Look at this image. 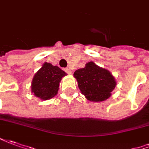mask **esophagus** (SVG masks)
Here are the masks:
<instances>
[{"instance_id": "obj_1", "label": "esophagus", "mask_w": 149, "mask_h": 149, "mask_svg": "<svg viewBox=\"0 0 149 149\" xmlns=\"http://www.w3.org/2000/svg\"><path fill=\"white\" fill-rule=\"evenodd\" d=\"M64 70H65L67 74H72V71H71L69 68H66V69H64Z\"/></svg>"}]
</instances>
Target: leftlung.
Returning a JSON list of instances; mask_svg holds the SVG:
<instances>
[{"mask_svg":"<svg viewBox=\"0 0 149 149\" xmlns=\"http://www.w3.org/2000/svg\"><path fill=\"white\" fill-rule=\"evenodd\" d=\"M81 93L90 102H103L111 96L117 86L116 79L109 70L100 67L94 62H89L84 68L74 71Z\"/></svg>","mask_w":149,"mask_h":149,"instance_id":"left-lung-1","label":"left lung"}]
</instances>
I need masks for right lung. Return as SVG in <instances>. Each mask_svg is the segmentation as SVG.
Wrapping results in <instances>:
<instances>
[{"mask_svg":"<svg viewBox=\"0 0 149 149\" xmlns=\"http://www.w3.org/2000/svg\"><path fill=\"white\" fill-rule=\"evenodd\" d=\"M67 73L57 66L45 62L35 74L31 85L32 94L41 100H49L58 94L59 82Z\"/></svg>","mask_w":149,"mask_h":149,"instance_id":"right-lung-1","label":"right lung"}]
</instances>
